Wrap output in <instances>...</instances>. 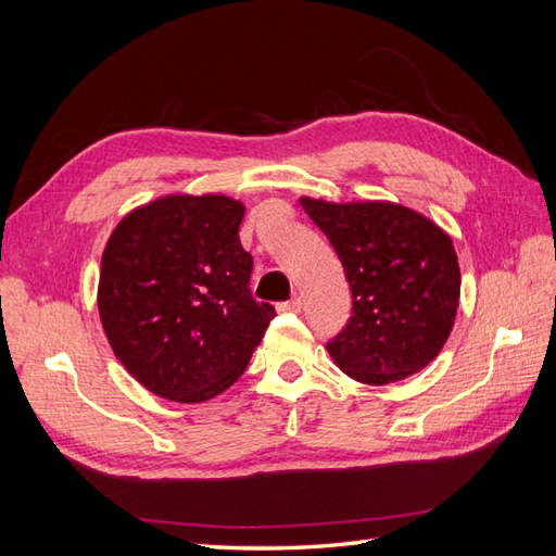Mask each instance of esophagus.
<instances>
[{
	"instance_id": "esophagus-1",
	"label": "esophagus",
	"mask_w": 556,
	"mask_h": 556,
	"mask_svg": "<svg viewBox=\"0 0 556 556\" xmlns=\"http://www.w3.org/2000/svg\"><path fill=\"white\" fill-rule=\"evenodd\" d=\"M282 313H299L301 311V299L299 296H292L290 301H285V304L278 306Z\"/></svg>"
}]
</instances>
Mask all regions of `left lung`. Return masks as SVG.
Returning <instances> with one entry per match:
<instances>
[{"mask_svg": "<svg viewBox=\"0 0 556 556\" xmlns=\"http://www.w3.org/2000/svg\"><path fill=\"white\" fill-rule=\"evenodd\" d=\"M301 206L339 255L352 317L327 343L341 371L366 384L408 378L439 357L459 306L462 274L447 233L390 201Z\"/></svg>", "mask_w": 556, "mask_h": 556, "instance_id": "obj_1", "label": "left lung"}]
</instances>
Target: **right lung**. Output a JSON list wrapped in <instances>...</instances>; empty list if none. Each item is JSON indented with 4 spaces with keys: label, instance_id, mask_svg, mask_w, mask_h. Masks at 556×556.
<instances>
[{
    "label": "right lung",
    "instance_id": "1",
    "mask_svg": "<svg viewBox=\"0 0 556 556\" xmlns=\"http://www.w3.org/2000/svg\"><path fill=\"white\" fill-rule=\"evenodd\" d=\"M243 213L225 194H169L113 229L99 271V317L115 357L148 392L178 403L223 394L276 317L248 288Z\"/></svg>",
    "mask_w": 556,
    "mask_h": 556
}]
</instances>
